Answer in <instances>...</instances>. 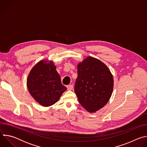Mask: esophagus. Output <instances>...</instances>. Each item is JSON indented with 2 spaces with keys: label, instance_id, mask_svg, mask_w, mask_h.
Here are the masks:
<instances>
[{
  "label": "esophagus",
  "instance_id": "34e87169",
  "mask_svg": "<svg viewBox=\"0 0 147 147\" xmlns=\"http://www.w3.org/2000/svg\"><path fill=\"white\" fill-rule=\"evenodd\" d=\"M67 90H69V91H71L73 90V85H69L67 86Z\"/></svg>",
  "mask_w": 147,
  "mask_h": 147
}]
</instances>
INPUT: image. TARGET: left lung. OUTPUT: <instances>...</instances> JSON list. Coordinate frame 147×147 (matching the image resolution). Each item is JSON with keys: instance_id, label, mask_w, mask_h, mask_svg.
Wrapping results in <instances>:
<instances>
[{"instance_id": "left-lung-1", "label": "left lung", "mask_w": 147, "mask_h": 147, "mask_svg": "<svg viewBox=\"0 0 147 147\" xmlns=\"http://www.w3.org/2000/svg\"><path fill=\"white\" fill-rule=\"evenodd\" d=\"M74 92L81 105L90 113L103 108L113 89V78L100 60L89 56L77 66Z\"/></svg>"}]
</instances>
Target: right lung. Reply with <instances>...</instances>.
I'll use <instances>...</instances> for the list:
<instances>
[{"mask_svg":"<svg viewBox=\"0 0 147 147\" xmlns=\"http://www.w3.org/2000/svg\"><path fill=\"white\" fill-rule=\"evenodd\" d=\"M27 84L31 96L43 107L55 104L67 90L52 61L40 60L36 63L28 76Z\"/></svg>","mask_w":147,"mask_h":147,"instance_id":"add662e5","label":"right lung"}]
</instances>
